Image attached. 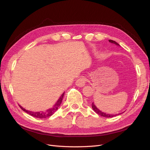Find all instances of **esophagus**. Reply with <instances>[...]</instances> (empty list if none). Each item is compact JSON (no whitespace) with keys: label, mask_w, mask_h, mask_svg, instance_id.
I'll return each instance as SVG.
<instances>
[{"label":"esophagus","mask_w":150,"mask_h":150,"mask_svg":"<svg viewBox=\"0 0 150 150\" xmlns=\"http://www.w3.org/2000/svg\"><path fill=\"white\" fill-rule=\"evenodd\" d=\"M86 83V79L83 76H81L80 78H79L78 79H77L76 84V86H79V87H83L85 85Z\"/></svg>","instance_id":"34e87169"}]
</instances>
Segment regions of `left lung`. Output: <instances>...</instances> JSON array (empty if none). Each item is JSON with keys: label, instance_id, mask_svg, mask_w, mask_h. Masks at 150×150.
<instances>
[{"label": "left lung", "instance_id": "1", "mask_svg": "<svg viewBox=\"0 0 150 150\" xmlns=\"http://www.w3.org/2000/svg\"><path fill=\"white\" fill-rule=\"evenodd\" d=\"M109 42H110L111 43L115 44L117 45V46H120V44H117L116 42H115V40H109ZM92 108H93V110L97 113V114H98L99 115H100L101 116L105 117H114V116H116L117 115H119L121 114V113H120V114H117V115H111V114H108V113L104 112L101 111V110H99V109L96 106H95V104H94V103H92Z\"/></svg>", "mask_w": 150, "mask_h": 150}]
</instances>
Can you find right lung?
I'll return each mask as SVG.
<instances>
[{
    "label": "right lung",
    "instance_id": "obj_1",
    "mask_svg": "<svg viewBox=\"0 0 150 150\" xmlns=\"http://www.w3.org/2000/svg\"><path fill=\"white\" fill-rule=\"evenodd\" d=\"M64 95V93H63L62 94L61 96V97L59 98V99L57 100V101L56 102V103L54 104V106L52 108L49 109V110H47L46 111L33 112V111L26 110L25 109L23 108L21 106H20V105H19V106H20V108L22 109V110L25 111V112L28 113V114H29V115L35 117H38V118H46V117H47L52 116L54 114V113L57 110L58 108L59 107L60 105H61Z\"/></svg>",
    "mask_w": 150,
    "mask_h": 150
}]
</instances>
